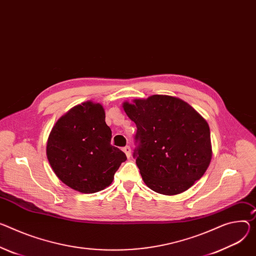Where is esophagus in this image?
I'll list each match as a JSON object with an SVG mask.
<instances>
[{
    "label": "esophagus",
    "instance_id": "esophagus-1",
    "mask_svg": "<svg viewBox=\"0 0 256 256\" xmlns=\"http://www.w3.org/2000/svg\"><path fill=\"white\" fill-rule=\"evenodd\" d=\"M122 151L126 153V157L128 158H130V146H126L124 149H122Z\"/></svg>",
    "mask_w": 256,
    "mask_h": 256
}]
</instances>
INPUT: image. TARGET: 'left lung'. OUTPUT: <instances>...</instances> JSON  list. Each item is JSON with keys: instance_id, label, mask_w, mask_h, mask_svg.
Instances as JSON below:
<instances>
[{"instance_id": "left-lung-1", "label": "left lung", "mask_w": 256, "mask_h": 256, "mask_svg": "<svg viewBox=\"0 0 256 256\" xmlns=\"http://www.w3.org/2000/svg\"><path fill=\"white\" fill-rule=\"evenodd\" d=\"M136 126L134 157L148 188L176 195L191 188L210 164L207 122L187 102L168 95L124 102Z\"/></svg>"}]
</instances>
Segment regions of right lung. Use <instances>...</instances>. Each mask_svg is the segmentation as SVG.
I'll return each mask as SVG.
<instances>
[{
    "label": "right lung",
    "instance_id": "right-lung-1",
    "mask_svg": "<svg viewBox=\"0 0 256 256\" xmlns=\"http://www.w3.org/2000/svg\"><path fill=\"white\" fill-rule=\"evenodd\" d=\"M111 130L101 104L86 101L67 111L53 126L47 142V157L58 178L78 192L104 190L126 160L110 144Z\"/></svg>",
    "mask_w": 256,
    "mask_h": 256
}]
</instances>
